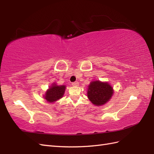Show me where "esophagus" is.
<instances>
[{"instance_id": "1", "label": "esophagus", "mask_w": 154, "mask_h": 154, "mask_svg": "<svg viewBox=\"0 0 154 154\" xmlns=\"http://www.w3.org/2000/svg\"><path fill=\"white\" fill-rule=\"evenodd\" d=\"M72 85H73V86H75V87L79 86V82H78V81H75V82L72 83Z\"/></svg>"}]
</instances>
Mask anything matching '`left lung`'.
<instances>
[{"label":"left lung","mask_w":154,"mask_h":154,"mask_svg":"<svg viewBox=\"0 0 154 154\" xmlns=\"http://www.w3.org/2000/svg\"><path fill=\"white\" fill-rule=\"evenodd\" d=\"M113 93L112 87L107 82L94 81L89 85L87 97L94 105L101 106L109 102Z\"/></svg>","instance_id":"left-lung-1"}]
</instances>
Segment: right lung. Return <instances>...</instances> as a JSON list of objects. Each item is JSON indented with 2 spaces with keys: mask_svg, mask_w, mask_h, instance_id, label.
Wrapping results in <instances>:
<instances>
[{
  "mask_svg": "<svg viewBox=\"0 0 154 154\" xmlns=\"http://www.w3.org/2000/svg\"><path fill=\"white\" fill-rule=\"evenodd\" d=\"M65 85L58 86L55 83L52 84L51 87L45 93L44 95V99L47 100L48 103H54L61 98L63 97L65 91Z\"/></svg>",
  "mask_w": 154,
  "mask_h": 154,
  "instance_id": "add662e5",
  "label": "right lung"
}]
</instances>
